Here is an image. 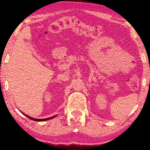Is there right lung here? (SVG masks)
Returning <instances> with one entry per match:
<instances>
[{"mask_svg": "<svg viewBox=\"0 0 150 150\" xmlns=\"http://www.w3.org/2000/svg\"><path fill=\"white\" fill-rule=\"evenodd\" d=\"M24 115L27 117L28 118H29L30 120H32L33 121H36V122H44V121H46V120H50V119H52L54 118V117H56L57 115H54V116H52V117H48V118H46V119H35V118H33V117H30L26 115H25L24 113H23Z\"/></svg>", "mask_w": 150, "mask_h": 150, "instance_id": "1", "label": "right lung"}]
</instances>
